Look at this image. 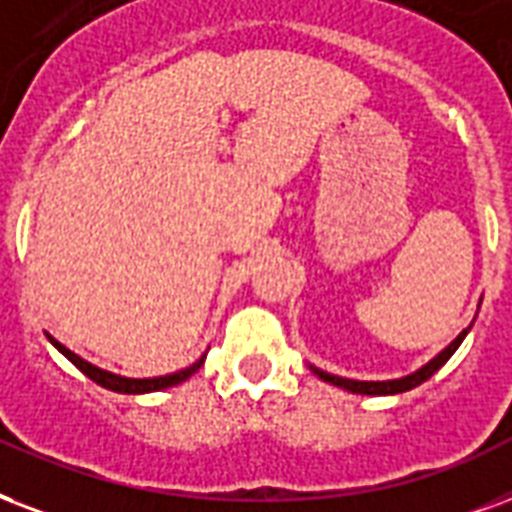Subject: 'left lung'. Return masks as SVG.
<instances>
[{
    "instance_id": "1",
    "label": "left lung",
    "mask_w": 512,
    "mask_h": 512,
    "mask_svg": "<svg viewBox=\"0 0 512 512\" xmlns=\"http://www.w3.org/2000/svg\"><path fill=\"white\" fill-rule=\"evenodd\" d=\"M467 331L470 328H465L462 334L454 339V342L446 347L443 352H438L427 366H422L419 371H414V374H408V376H400V379H387V382H358V379H344V376H334V374H328V371H320V368L310 366L315 374L323 379V382L328 384H336V387H344V390H350V392H358V395H398V392H406V390H414V387H419L422 382H427L430 376L438 371V368L446 363V360L457 352V347L462 344V339L467 336Z\"/></svg>"
}]
</instances>
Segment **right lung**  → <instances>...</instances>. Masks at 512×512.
Returning a JSON list of instances; mask_svg holds the SVG:
<instances>
[{
    "label": "right lung",
    "instance_id": "1",
    "mask_svg": "<svg viewBox=\"0 0 512 512\" xmlns=\"http://www.w3.org/2000/svg\"><path fill=\"white\" fill-rule=\"evenodd\" d=\"M47 339L58 347V352H63L66 358L74 363V366L82 371L85 376H90L95 384H101V387H106V390L112 392H125V395H141V392H157V390H168V387H173V384H181L186 382L189 376L197 371V368L202 366L200 358L197 363H192L189 368H181V371H176V374H168V376H152V379H128V376H120V374H112V371H104V368L93 366V363H87L85 358H79V355H74V352L69 350V347H63L61 342H55L53 336L47 334Z\"/></svg>",
    "mask_w": 512,
    "mask_h": 512
}]
</instances>
